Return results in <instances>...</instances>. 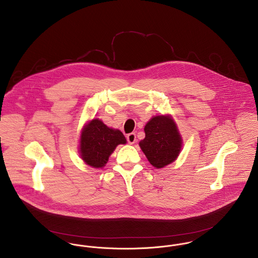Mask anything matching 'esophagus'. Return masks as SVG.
Masks as SVG:
<instances>
[{"mask_svg": "<svg viewBox=\"0 0 258 258\" xmlns=\"http://www.w3.org/2000/svg\"><path fill=\"white\" fill-rule=\"evenodd\" d=\"M126 140H127V142H128L130 144H134V143L137 141V136H136V134H134V133L128 134V135L126 136Z\"/></svg>", "mask_w": 258, "mask_h": 258, "instance_id": "1", "label": "esophagus"}]
</instances>
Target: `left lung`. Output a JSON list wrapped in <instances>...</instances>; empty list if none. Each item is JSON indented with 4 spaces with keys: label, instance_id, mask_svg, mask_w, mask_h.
<instances>
[{
    "label": "left lung",
    "instance_id": "1",
    "mask_svg": "<svg viewBox=\"0 0 258 258\" xmlns=\"http://www.w3.org/2000/svg\"><path fill=\"white\" fill-rule=\"evenodd\" d=\"M145 139L139 146L152 166L160 169L178 158L181 138L171 116H156L144 126Z\"/></svg>",
    "mask_w": 258,
    "mask_h": 258
}]
</instances>
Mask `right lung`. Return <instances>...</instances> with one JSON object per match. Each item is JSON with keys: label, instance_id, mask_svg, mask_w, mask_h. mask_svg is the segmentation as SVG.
<instances>
[{"label": "right lung", "instance_id": "right-lung-1", "mask_svg": "<svg viewBox=\"0 0 258 258\" xmlns=\"http://www.w3.org/2000/svg\"><path fill=\"white\" fill-rule=\"evenodd\" d=\"M125 143L126 139L120 131L108 127L99 119H93L82 128L80 157L93 168H102L116 147Z\"/></svg>", "mask_w": 258, "mask_h": 258}]
</instances>
